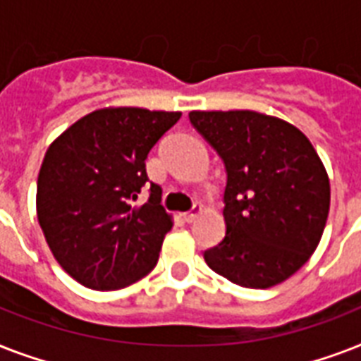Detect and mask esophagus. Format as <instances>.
Listing matches in <instances>:
<instances>
[{"label": "esophagus", "mask_w": 361, "mask_h": 361, "mask_svg": "<svg viewBox=\"0 0 361 361\" xmlns=\"http://www.w3.org/2000/svg\"><path fill=\"white\" fill-rule=\"evenodd\" d=\"M200 214H202V206H200V204H195L191 212H185V214L181 215V217H183V221H185V223H192V221H197V217Z\"/></svg>", "instance_id": "obj_1"}]
</instances>
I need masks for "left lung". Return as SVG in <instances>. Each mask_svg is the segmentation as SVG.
I'll list each match as a JSON object with an SVG mask.
<instances>
[{
    "label": "left lung",
    "instance_id": "left-lung-1",
    "mask_svg": "<svg viewBox=\"0 0 361 361\" xmlns=\"http://www.w3.org/2000/svg\"><path fill=\"white\" fill-rule=\"evenodd\" d=\"M189 120L225 161V240L204 252L215 274L245 288L286 281L319 247L330 178L302 130L252 110H192Z\"/></svg>",
    "mask_w": 361,
    "mask_h": 361
}]
</instances>
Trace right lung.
<instances>
[{
	"label": "right lung",
	"mask_w": 361,
	"mask_h": 361,
	"mask_svg": "<svg viewBox=\"0 0 361 361\" xmlns=\"http://www.w3.org/2000/svg\"><path fill=\"white\" fill-rule=\"evenodd\" d=\"M181 112L106 106L67 127L48 146L37 178V219L58 264L93 290H120L159 260L172 215L146 157ZM149 186L150 200L133 207Z\"/></svg>",
	"instance_id": "add662e5"
}]
</instances>
